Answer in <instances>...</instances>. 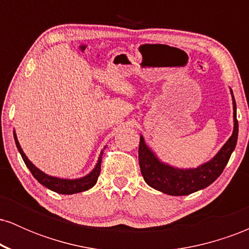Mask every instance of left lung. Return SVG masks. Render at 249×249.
<instances>
[{
	"label": "left lung",
	"mask_w": 249,
	"mask_h": 249,
	"mask_svg": "<svg viewBox=\"0 0 249 249\" xmlns=\"http://www.w3.org/2000/svg\"><path fill=\"white\" fill-rule=\"evenodd\" d=\"M233 99L234 128L232 136L210 161L196 168H177L165 164L157 158L153 151L145 144L141 136L139 142V166L148 186L154 190L168 194V196H188L202 188L210 186L219 178L231 158V154L236 146L239 133V124L236 119V104L233 91L231 90Z\"/></svg>",
	"instance_id": "left-lung-1"
}]
</instances>
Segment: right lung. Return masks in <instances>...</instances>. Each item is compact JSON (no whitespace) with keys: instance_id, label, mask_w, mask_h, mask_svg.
<instances>
[{"instance_id":"add662e5","label":"right lung","mask_w":249,"mask_h":249,"mask_svg":"<svg viewBox=\"0 0 249 249\" xmlns=\"http://www.w3.org/2000/svg\"><path fill=\"white\" fill-rule=\"evenodd\" d=\"M14 138H15V142L18 152L21 153L22 159L27 165V167L29 168L31 174L35 177V179L39 184H42L43 186H45L49 190L53 191V192L59 193V194H75L79 192H84V191L90 190L91 187H93L96 185L97 180H98L99 173H101V164H102V156H103V150L101 154H99L98 161H97L95 168L91 171L90 173L87 174L83 178L78 179H63V178H57V177H51L48 176L47 173L42 172L39 168H37L35 165L31 162L28 157L25 156V153L22 150L21 145H19L18 141H17V136L14 131ZM105 148V147H104Z\"/></svg>"}]
</instances>
